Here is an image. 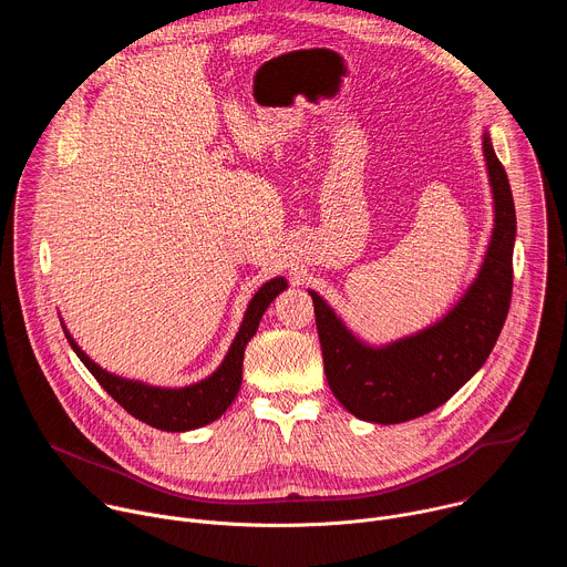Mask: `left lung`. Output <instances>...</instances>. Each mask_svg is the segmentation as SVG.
<instances>
[{"mask_svg": "<svg viewBox=\"0 0 567 567\" xmlns=\"http://www.w3.org/2000/svg\"><path fill=\"white\" fill-rule=\"evenodd\" d=\"M482 150L496 213L492 241L473 285L435 326L372 348L309 291L328 383L341 406L363 422L401 424L440 409L482 368L501 337L514 285L516 210L489 132L482 136Z\"/></svg>", "mask_w": 567, "mask_h": 567, "instance_id": "left-lung-1", "label": "left lung"}]
</instances>
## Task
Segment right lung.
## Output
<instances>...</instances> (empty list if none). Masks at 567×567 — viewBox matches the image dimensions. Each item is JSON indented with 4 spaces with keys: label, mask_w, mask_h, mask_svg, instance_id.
Segmentation results:
<instances>
[{
    "label": "right lung",
    "mask_w": 567,
    "mask_h": 567,
    "mask_svg": "<svg viewBox=\"0 0 567 567\" xmlns=\"http://www.w3.org/2000/svg\"><path fill=\"white\" fill-rule=\"evenodd\" d=\"M287 289L285 278H274L265 282L258 293L251 298L245 320H241L239 332L228 348V354L224 357L221 365L204 381L186 385V388H156L141 381L116 377L101 365H96L78 343L71 339V334L64 330L69 346L78 354V359L85 363V368L94 374V379L107 390V394L118 401L121 406L136 420L145 422L152 429L168 431V433H182L193 431L199 426H206L224 415V411L235 401L239 385H241V361H245V348L258 332L260 318L267 311V307L274 302V298Z\"/></svg>",
    "instance_id": "obj_1"
}]
</instances>
